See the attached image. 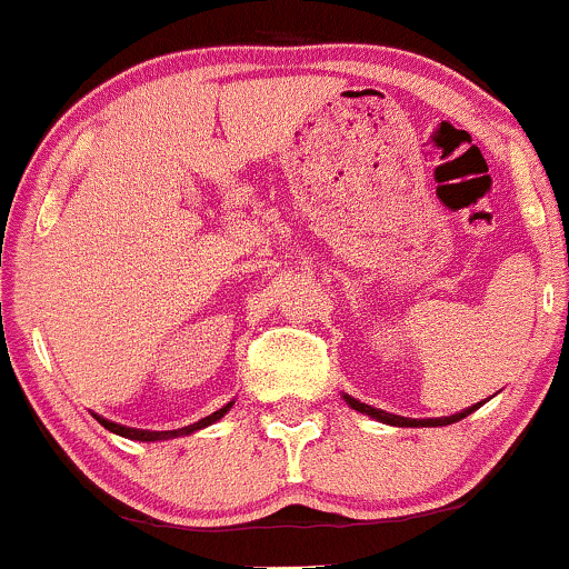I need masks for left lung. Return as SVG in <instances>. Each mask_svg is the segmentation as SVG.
<instances>
[{"label": "left lung", "mask_w": 569, "mask_h": 569, "mask_svg": "<svg viewBox=\"0 0 569 569\" xmlns=\"http://www.w3.org/2000/svg\"><path fill=\"white\" fill-rule=\"evenodd\" d=\"M346 402L351 405L353 410H359V413H367V416L378 418V421H383V423H395V427H446V423L461 421V418H465V416H470L472 410H478V408H480V402H478V405H472V408L461 410V413H457V416H446V418H421V421H418V418H402V416H391V413H386V410L370 408V405L359 402V399H353V397H346Z\"/></svg>", "instance_id": "left-lung-1"}]
</instances>
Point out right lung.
Here are the masks:
<instances>
[{"instance_id":"right-lung-1","label":"right lung","mask_w":569,"mask_h":569,"mask_svg":"<svg viewBox=\"0 0 569 569\" xmlns=\"http://www.w3.org/2000/svg\"><path fill=\"white\" fill-rule=\"evenodd\" d=\"M229 408H232V402H229L227 408L216 410L213 416H208V418H202V421H197V423H193V427L178 429V432H148V429H129V427H121V423H112V421H108V418H102V416H97V421L102 423L104 429H110V432H116V435H121V437H129V440L153 442V440H170V437H178V435H189V432H197V429H202V427H208V423L218 421V418H221L223 413H227Z\"/></svg>"}]
</instances>
